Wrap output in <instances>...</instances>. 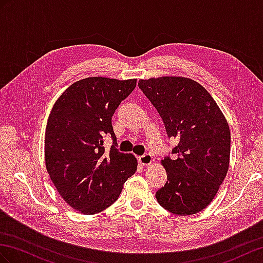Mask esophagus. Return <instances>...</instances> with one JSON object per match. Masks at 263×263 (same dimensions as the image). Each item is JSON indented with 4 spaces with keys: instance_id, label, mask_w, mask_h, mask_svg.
<instances>
[{
    "instance_id": "1",
    "label": "esophagus",
    "mask_w": 263,
    "mask_h": 263,
    "mask_svg": "<svg viewBox=\"0 0 263 263\" xmlns=\"http://www.w3.org/2000/svg\"><path fill=\"white\" fill-rule=\"evenodd\" d=\"M139 162H140V164H142V165H150L153 162V158H152L151 154L146 153L142 157H139Z\"/></svg>"
}]
</instances>
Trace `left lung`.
<instances>
[{
    "mask_svg": "<svg viewBox=\"0 0 263 263\" xmlns=\"http://www.w3.org/2000/svg\"><path fill=\"white\" fill-rule=\"evenodd\" d=\"M139 87L156 106L169 137L179 140L161 160L167 174L156 193L161 206L177 215L203 210L214 199L230 163V129L223 113L203 86L184 77L139 80Z\"/></svg>",
    "mask_w": 263,
    "mask_h": 263,
    "instance_id": "1",
    "label": "left lung"
}]
</instances>
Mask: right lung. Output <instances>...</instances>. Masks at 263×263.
Here are the masks:
<instances>
[{"label": "right lung", "instance_id": "1", "mask_svg": "<svg viewBox=\"0 0 263 263\" xmlns=\"http://www.w3.org/2000/svg\"><path fill=\"white\" fill-rule=\"evenodd\" d=\"M136 85L137 79H82L52 107L45 129V166L60 196L81 213H99L113 204L137 171V158L117 150L111 123ZM106 134L115 144L109 152L103 146Z\"/></svg>", "mask_w": 263, "mask_h": 263}]
</instances>
